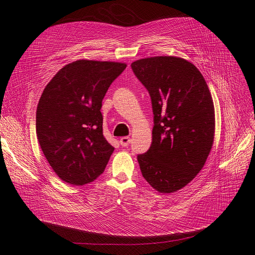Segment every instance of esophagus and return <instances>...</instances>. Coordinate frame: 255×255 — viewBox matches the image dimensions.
<instances>
[{
  "label": "esophagus",
  "instance_id": "esophagus-1",
  "mask_svg": "<svg viewBox=\"0 0 255 255\" xmlns=\"http://www.w3.org/2000/svg\"><path fill=\"white\" fill-rule=\"evenodd\" d=\"M130 141H131V139H130V137H128V136H124V137H122V138L120 139V143H121V145H122V146H127V145H129Z\"/></svg>",
  "mask_w": 255,
  "mask_h": 255
}]
</instances>
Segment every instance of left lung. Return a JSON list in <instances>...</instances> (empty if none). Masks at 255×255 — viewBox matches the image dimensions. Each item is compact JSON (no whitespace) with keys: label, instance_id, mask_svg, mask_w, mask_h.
Masks as SVG:
<instances>
[{"label":"left lung","instance_id":"8db88e82","mask_svg":"<svg viewBox=\"0 0 255 255\" xmlns=\"http://www.w3.org/2000/svg\"><path fill=\"white\" fill-rule=\"evenodd\" d=\"M131 68L150 94L154 115L150 149L137 155L142 177L159 192H175L195 178L212 149L211 93L202 73L182 58L141 59Z\"/></svg>","mask_w":255,"mask_h":255}]
</instances>
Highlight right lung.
Segmentation results:
<instances>
[{
  "label": "right lung",
  "mask_w": 255,
  "mask_h": 255,
  "mask_svg": "<svg viewBox=\"0 0 255 255\" xmlns=\"http://www.w3.org/2000/svg\"><path fill=\"white\" fill-rule=\"evenodd\" d=\"M126 64L79 60L52 77L40 97L36 133L51 168L64 182L95 181L115 150L103 135L102 100Z\"/></svg>",
  "instance_id": "obj_1"
}]
</instances>
